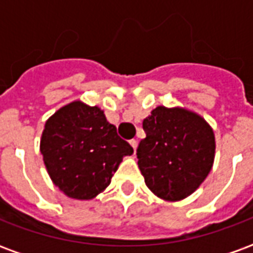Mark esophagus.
<instances>
[{"instance_id":"esophagus-1","label":"esophagus","mask_w":253,"mask_h":253,"mask_svg":"<svg viewBox=\"0 0 253 253\" xmlns=\"http://www.w3.org/2000/svg\"><path fill=\"white\" fill-rule=\"evenodd\" d=\"M130 145H131L132 149H134V152H135V150H137V146H138V141L137 139H131V141H130Z\"/></svg>"}]
</instances>
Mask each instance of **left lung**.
Wrapping results in <instances>:
<instances>
[{
    "mask_svg": "<svg viewBox=\"0 0 253 253\" xmlns=\"http://www.w3.org/2000/svg\"><path fill=\"white\" fill-rule=\"evenodd\" d=\"M146 138L137 149L146 186L164 201H181L201 186L211 170L214 131L201 115L186 108L160 105L143 119Z\"/></svg>",
    "mask_w": 253,
    "mask_h": 253,
    "instance_id": "8db88e82",
    "label": "left lung"
}]
</instances>
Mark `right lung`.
Wrapping results in <instances>:
<instances>
[{"instance_id": "1", "label": "right lung", "mask_w": 253, "mask_h": 253, "mask_svg": "<svg viewBox=\"0 0 253 253\" xmlns=\"http://www.w3.org/2000/svg\"><path fill=\"white\" fill-rule=\"evenodd\" d=\"M130 143L97 107L73 101L44 125L41 153L52 183L73 199H93L110 186Z\"/></svg>"}]
</instances>
